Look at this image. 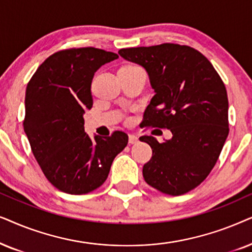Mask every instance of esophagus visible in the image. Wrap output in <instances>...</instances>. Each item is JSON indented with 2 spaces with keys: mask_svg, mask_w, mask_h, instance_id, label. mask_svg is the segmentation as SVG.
Segmentation results:
<instances>
[{
  "mask_svg": "<svg viewBox=\"0 0 252 252\" xmlns=\"http://www.w3.org/2000/svg\"><path fill=\"white\" fill-rule=\"evenodd\" d=\"M138 143V137L135 135H129V144Z\"/></svg>",
  "mask_w": 252,
  "mask_h": 252,
  "instance_id": "1",
  "label": "esophagus"
}]
</instances>
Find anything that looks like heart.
I'll list each match as a JSON object with an SVG mask.
<instances>
[{
	"label": "heart",
	"instance_id": "1",
	"mask_svg": "<svg viewBox=\"0 0 252 252\" xmlns=\"http://www.w3.org/2000/svg\"><path fill=\"white\" fill-rule=\"evenodd\" d=\"M123 68H137L136 65H126V66H123Z\"/></svg>",
	"mask_w": 252,
	"mask_h": 252
}]
</instances>
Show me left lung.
<instances>
[{"instance_id": "obj_1", "label": "left lung", "mask_w": 252, "mask_h": 252, "mask_svg": "<svg viewBox=\"0 0 252 252\" xmlns=\"http://www.w3.org/2000/svg\"><path fill=\"white\" fill-rule=\"evenodd\" d=\"M119 54L146 70L156 92L144 112V126L173 133L163 143L139 138L152 149L144 180L170 196L189 192L209 176L229 132L222 79L202 53L186 45L123 48Z\"/></svg>"}]
</instances>
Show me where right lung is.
Here are the masks:
<instances>
[{"instance_id": "add662e5", "label": "right lung", "mask_w": 252, "mask_h": 252, "mask_svg": "<svg viewBox=\"0 0 252 252\" xmlns=\"http://www.w3.org/2000/svg\"><path fill=\"white\" fill-rule=\"evenodd\" d=\"M117 58L94 47L60 50L42 62L26 87L24 131L42 173L63 192L84 194L102 186L128 144L123 131L94 139L84 131L94 72Z\"/></svg>"}]
</instances>
